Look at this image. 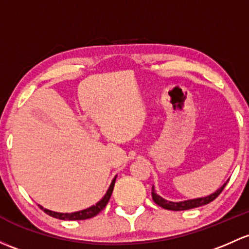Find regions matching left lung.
Returning a JSON list of instances; mask_svg holds the SVG:
<instances>
[{
    "label": "left lung",
    "instance_id": "1",
    "mask_svg": "<svg viewBox=\"0 0 249 249\" xmlns=\"http://www.w3.org/2000/svg\"><path fill=\"white\" fill-rule=\"evenodd\" d=\"M228 182V181H227ZM227 182H224V185L222 187H219L216 192L211 193V195L206 196V197L201 198H195V199H187L182 201H171L167 200L164 198H162L161 196H159L158 193L155 192V188L153 186V191H151V197H153V200L158 204L161 208L166 209V210H173V211H182V210H190V209L199 208V206L206 205V204L211 203V201L216 199L221 192L223 191V188L226 187Z\"/></svg>",
    "mask_w": 249,
    "mask_h": 249
}]
</instances>
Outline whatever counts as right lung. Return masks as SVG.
<instances>
[{"mask_svg": "<svg viewBox=\"0 0 249 249\" xmlns=\"http://www.w3.org/2000/svg\"><path fill=\"white\" fill-rule=\"evenodd\" d=\"M116 178L117 175L114 177V179L112 180L111 185H109L108 190H107V192L105 193V196L103 198H101L100 200L98 201V203L95 204V205H91L89 208L85 209V210H80V211H76V213H56V211H51V210H48V209L43 208L41 205L40 209L44 211L45 213H48L49 216L51 217H54V218H58V219H63V221H81V219H88V218H91V217L96 216L99 213H100L101 210H104L105 206L107 205V203H108L109 198H111V195L112 192H113V187H114V182H116Z\"/></svg>", "mask_w": 249, "mask_h": 249, "instance_id": "obj_1", "label": "right lung"}]
</instances>
